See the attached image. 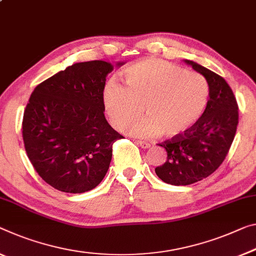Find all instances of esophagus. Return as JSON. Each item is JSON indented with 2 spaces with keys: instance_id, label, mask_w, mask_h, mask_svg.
Wrapping results in <instances>:
<instances>
[{
  "instance_id": "obj_1",
  "label": "esophagus",
  "mask_w": 256,
  "mask_h": 256,
  "mask_svg": "<svg viewBox=\"0 0 256 256\" xmlns=\"http://www.w3.org/2000/svg\"><path fill=\"white\" fill-rule=\"evenodd\" d=\"M137 144H138L142 148H148L151 146L150 143H148V142H144V140H138L137 142Z\"/></svg>"
}]
</instances>
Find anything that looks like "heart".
<instances>
[{"label": "heart", "mask_w": 256, "mask_h": 256, "mask_svg": "<svg viewBox=\"0 0 256 256\" xmlns=\"http://www.w3.org/2000/svg\"><path fill=\"white\" fill-rule=\"evenodd\" d=\"M124 78L127 87L114 78L108 81L103 104L118 129L139 118L144 108L149 118L126 128L132 136L180 137L194 127L206 110L210 88L199 73L151 58L126 68Z\"/></svg>", "instance_id": "heart-1"}]
</instances>
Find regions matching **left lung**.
<instances>
[{"instance_id": "obj_1", "label": "left lung", "mask_w": 256, "mask_h": 256, "mask_svg": "<svg viewBox=\"0 0 256 256\" xmlns=\"http://www.w3.org/2000/svg\"><path fill=\"white\" fill-rule=\"evenodd\" d=\"M184 62L206 78L210 100L190 132L160 144L167 160L156 168V174L172 186H188L213 174L226 159L238 124L237 100L226 81L194 62Z\"/></svg>"}]
</instances>
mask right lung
<instances>
[{"mask_svg":"<svg viewBox=\"0 0 256 256\" xmlns=\"http://www.w3.org/2000/svg\"><path fill=\"white\" fill-rule=\"evenodd\" d=\"M113 68L104 60L76 62L30 97L22 119L25 150L38 174L57 190L90 191L108 170L112 145L122 138L104 116L103 90Z\"/></svg>","mask_w":256,"mask_h":256,"instance_id":"add662e5","label":"right lung"}]
</instances>
